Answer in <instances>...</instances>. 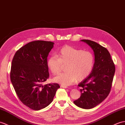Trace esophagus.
I'll return each mask as SVG.
<instances>
[{"label": "esophagus", "mask_w": 125, "mask_h": 125, "mask_svg": "<svg viewBox=\"0 0 125 125\" xmlns=\"http://www.w3.org/2000/svg\"><path fill=\"white\" fill-rule=\"evenodd\" d=\"M60 87L62 88H67V86H65V85H61Z\"/></svg>", "instance_id": "34e87169"}]
</instances>
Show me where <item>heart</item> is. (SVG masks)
Masks as SVG:
<instances>
[{
	"instance_id": "b5f03b06",
	"label": "heart",
	"mask_w": 125,
	"mask_h": 125,
	"mask_svg": "<svg viewBox=\"0 0 125 125\" xmlns=\"http://www.w3.org/2000/svg\"><path fill=\"white\" fill-rule=\"evenodd\" d=\"M95 60L92 52L65 45L61 48L55 56L48 58L46 65L54 75L60 73L63 66L66 65L65 73L58 75L53 80L55 82L67 86L77 80L81 81L87 78L93 71Z\"/></svg>"
}]
</instances>
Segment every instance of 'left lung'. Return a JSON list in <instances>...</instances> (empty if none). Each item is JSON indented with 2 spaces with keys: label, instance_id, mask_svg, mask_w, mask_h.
<instances>
[{
  "label": "left lung",
  "instance_id": "1",
  "mask_svg": "<svg viewBox=\"0 0 125 125\" xmlns=\"http://www.w3.org/2000/svg\"><path fill=\"white\" fill-rule=\"evenodd\" d=\"M81 41L93 49L95 64L91 74L79 84L81 96L74 103L83 109H90L100 104L109 95L115 73V65L106 48L92 41Z\"/></svg>",
  "mask_w": 125,
  "mask_h": 125
}]
</instances>
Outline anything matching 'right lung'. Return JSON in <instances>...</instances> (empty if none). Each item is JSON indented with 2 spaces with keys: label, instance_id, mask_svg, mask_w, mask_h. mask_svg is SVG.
Returning a JSON list of instances; mask_svg holds the SVG:
<instances>
[{
  "label": "right lung",
  "instance_id": "1",
  "mask_svg": "<svg viewBox=\"0 0 125 125\" xmlns=\"http://www.w3.org/2000/svg\"><path fill=\"white\" fill-rule=\"evenodd\" d=\"M54 43L35 41L16 52L11 66L10 81L22 103L34 110L48 106L60 88L58 83L43 85L49 77L47 57Z\"/></svg>",
  "mask_w": 125,
  "mask_h": 125
}]
</instances>
